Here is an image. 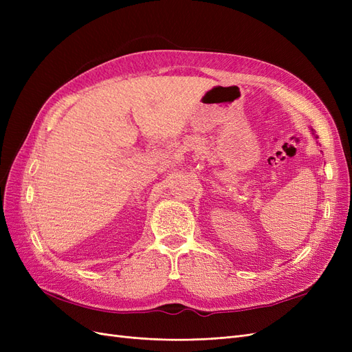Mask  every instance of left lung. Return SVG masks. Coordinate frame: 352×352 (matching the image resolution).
<instances>
[{
	"label": "left lung",
	"instance_id": "left-lung-1",
	"mask_svg": "<svg viewBox=\"0 0 352 352\" xmlns=\"http://www.w3.org/2000/svg\"><path fill=\"white\" fill-rule=\"evenodd\" d=\"M316 138H317V136H316Z\"/></svg>",
	"mask_w": 352,
	"mask_h": 352
}]
</instances>
